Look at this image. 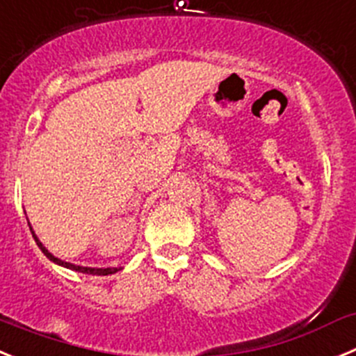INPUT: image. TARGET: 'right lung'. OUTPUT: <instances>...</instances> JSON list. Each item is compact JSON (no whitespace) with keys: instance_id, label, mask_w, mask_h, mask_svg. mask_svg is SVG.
Wrapping results in <instances>:
<instances>
[{"instance_id":"obj_1","label":"right lung","mask_w":356,"mask_h":356,"mask_svg":"<svg viewBox=\"0 0 356 356\" xmlns=\"http://www.w3.org/2000/svg\"><path fill=\"white\" fill-rule=\"evenodd\" d=\"M28 224H29V222H28ZM29 229H31V234H33V238H35V242H37V245L40 247V250H42V252H44L45 256H47V259H51L52 263H56V265L63 266V268L74 270V272H79V273H88V275H111V273H116V272H120V270H122V268H116V266H113V268H91V266H81V265H74V263H68V261H63V259H60V257H56V256H54V254H52V252H49V250L45 249V247H44V243H42L40 240H38V236H37V234H35L33 227L29 226Z\"/></svg>"}]
</instances>
